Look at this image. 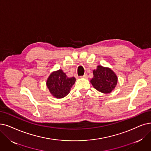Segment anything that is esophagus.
I'll use <instances>...</instances> for the list:
<instances>
[{"mask_svg":"<svg viewBox=\"0 0 151 151\" xmlns=\"http://www.w3.org/2000/svg\"><path fill=\"white\" fill-rule=\"evenodd\" d=\"M87 77H88L87 74H84L83 76H81V77H82V78H84V79H87Z\"/></svg>","mask_w":151,"mask_h":151,"instance_id":"34e87169","label":"esophagus"}]
</instances>
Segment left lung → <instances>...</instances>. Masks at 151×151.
<instances>
[{"mask_svg": "<svg viewBox=\"0 0 151 151\" xmlns=\"http://www.w3.org/2000/svg\"><path fill=\"white\" fill-rule=\"evenodd\" d=\"M93 77L90 82L98 91L104 93H110L116 86L118 78L110 68L99 65L97 69L93 70Z\"/></svg>", "mask_w": 151, "mask_h": 151, "instance_id": "obj_1", "label": "left lung"}]
</instances>
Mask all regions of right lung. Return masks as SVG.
I'll use <instances>...</instances> for the list:
<instances>
[{
    "instance_id": "right-lung-1",
    "label": "right lung",
    "mask_w": 151,
    "mask_h": 151,
    "mask_svg": "<svg viewBox=\"0 0 151 151\" xmlns=\"http://www.w3.org/2000/svg\"><path fill=\"white\" fill-rule=\"evenodd\" d=\"M76 82L75 77H68L63 70L54 72L48 77L46 85L51 93L58 99L67 95Z\"/></svg>"
}]
</instances>
